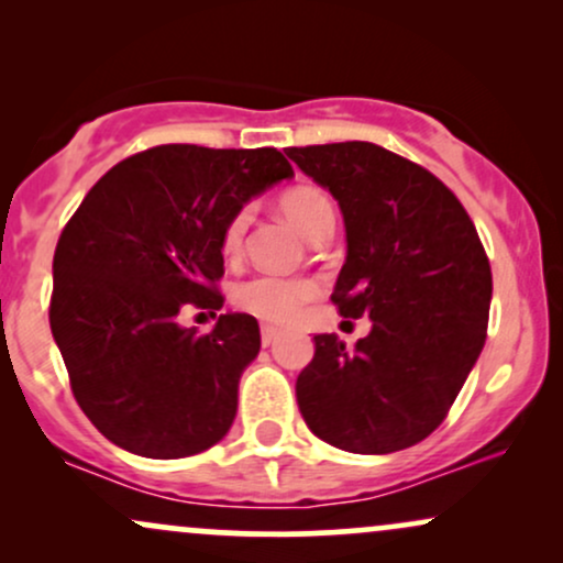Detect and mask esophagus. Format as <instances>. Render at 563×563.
<instances>
[{
    "mask_svg": "<svg viewBox=\"0 0 563 563\" xmlns=\"http://www.w3.org/2000/svg\"><path fill=\"white\" fill-rule=\"evenodd\" d=\"M277 335H280V328H275V325H262V344H264V346L275 344Z\"/></svg>",
    "mask_w": 563,
    "mask_h": 563,
    "instance_id": "1",
    "label": "esophagus"
}]
</instances>
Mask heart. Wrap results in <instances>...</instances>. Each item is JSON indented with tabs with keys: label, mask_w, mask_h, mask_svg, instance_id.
I'll return each instance as SVG.
<instances>
[{
	"label": "heart",
	"mask_w": 563,
	"mask_h": 563,
	"mask_svg": "<svg viewBox=\"0 0 563 563\" xmlns=\"http://www.w3.org/2000/svg\"><path fill=\"white\" fill-rule=\"evenodd\" d=\"M283 217L301 232L303 238H312V232L320 224L333 222V203L325 192L312 185L290 187L280 198ZM245 228H249V209H241L230 219L228 228L222 232V251L228 256H235L241 251ZM318 294L314 283L294 280V277L280 275H254L249 280L238 283L232 290V301L238 309L254 314L260 320L286 322Z\"/></svg>",
	"instance_id": "1"
}]
</instances>
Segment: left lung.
<instances>
[{
	"label": "left lung",
	"instance_id": "1",
	"mask_svg": "<svg viewBox=\"0 0 563 563\" xmlns=\"http://www.w3.org/2000/svg\"><path fill=\"white\" fill-rule=\"evenodd\" d=\"M339 200L346 260L333 288L344 318H371L346 349L314 335L296 402L322 442L360 455L412 448L448 416L487 335L493 273L474 222L431 172L373 142L288 147Z\"/></svg>",
	"mask_w": 563,
	"mask_h": 563
}]
</instances>
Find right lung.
Wrapping results in <instances>:
<instances>
[{
    "label": "right lung",
    "mask_w": 563,
    "mask_h": 563,
    "mask_svg": "<svg viewBox=\"0 0 563 563\" xmlns=\"http://www.w3.org/2000/svg\"><path fill=\"white\" fill-rule=\"evenodd\" d=\"M290 177L275 147L158 145L115 164L70 217L53 260L49 328L76 402L121 450L172 461L230 431L260 322L224 312L198 335L177 314L185 303L222 307L224 228Z\"/></svg>",
    "instance_id": "1"
}]
</instances>
